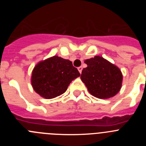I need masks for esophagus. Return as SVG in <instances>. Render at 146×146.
Segmentation results:
<instances>
[{"label": "esophagus", "mask_w": 146, "mask_h": 146, "mask_svg": "<svg viewBox=\"0 0 146 146\" xmlns=\"http://www.w3.org/2000/svg\"><path fill=\"white\" fill-rule=\"evenodd\" d=\"M78 71H79V72L81 74V73H82V66L78 67Z\"/></svg>", "instance_id": "obj_1"}]
</instances>
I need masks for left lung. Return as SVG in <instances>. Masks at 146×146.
I'll list each match as a JSON object with an SVG mask.
<instances>
[{"label": "left lung", "mask_w": 146, "mask_h": 146, "mask_svg": "<svg viewBox=\"0 0 146 146\" xmlns=\"http://www.w3.org/2000/svg\"><path fill=\"white\" fill-rule=\"evenodd\" d=\"M88 66L80 78L89 93L99 99H109L119 92L123 75L118 66L100 56L85 60Z\"/></svg>", "instance_id": "1"}]
</instances>
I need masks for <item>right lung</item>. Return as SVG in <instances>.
I'll use <instances>...</instances> for the list:
<instances>
[{
  "label": "right lung",
  "instance_id": "obj_1",
  "mask_svg": "<svg viewBox=\"0 0 146 146\" xmlns=\"http://www.w3.org/2000/svg\"><path fill=\"white\" fill-rule=\"evenodd\" d=\"M80 75L72 61L55 55L36 65L32 72L31 85L38 95L50 99L64 94L70 82Z\"/></svg>",
  "mask_w": 146,
  "mask_h": 146
}]
</instances>
